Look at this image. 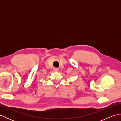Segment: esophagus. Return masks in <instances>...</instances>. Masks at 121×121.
Here are the masks:
<instances>
[{"mask_svg":"<svg viewBox=\"0 0 121 121\" xmlns=\"http://www.w3.org/2000/svg\"><path fill=\"white\" fill-rule=\"evenodd\" d=\"M59 71V70H58V69H57V68H54L53 69V71L54 72H58Z\"/></svg>","mask_w":121,"mask_h":121,"instance_id":"34e87169","label":"esophagus"}]
</instances>
